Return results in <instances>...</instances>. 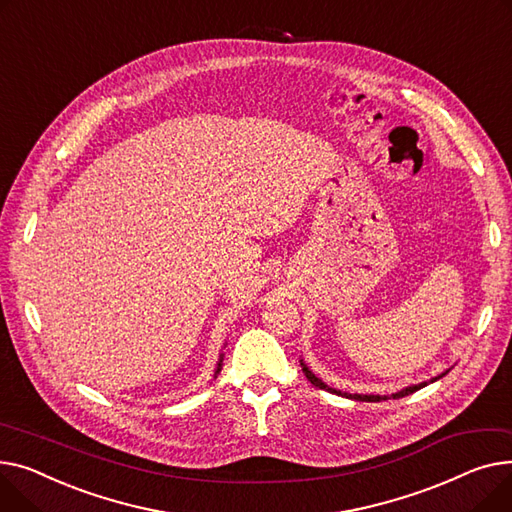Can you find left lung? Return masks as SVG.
<instances>
[{"instance_id": "obj_1", "label": "left lung", "mask_w": 512, "mask_h": 512, "mask_svg": "<svg viewBox=\"0 0 512 512\" xmlns=\"http://www.w3.org/2000/svg\"><path fill=\"white\" fill-rule=\"evenodd\" d=\"M302 370H304V374H306V378L314 384V386H318V388H324V390H328V393H335V395H341V397H347V399H355V401H366V403H378V401H386V399H403V397H407V395H411V393H415V390H419V388H424V386H428V382H422V384H413V386H407V388H403V390H399V393H395V395H390V397H386V395H349V393H341V390H335V388H330V386H326L320 378H316L314 374H312V370L304 364V359H302ZM446 374V372H444ZM444 374H440V376H436V378H432L430 382H436L438 378H442Z\"/></svg>"}]
</instances>
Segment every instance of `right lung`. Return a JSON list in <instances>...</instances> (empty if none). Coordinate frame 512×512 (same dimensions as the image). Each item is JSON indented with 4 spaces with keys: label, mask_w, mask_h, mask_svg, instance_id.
<instances>
[{
    "label": "right lung",
    "mask_w": 512,
    "mask_h": 512,
    "mask_svg": "<svg viewBox=\"0 0 512 512\" xmlns=\"http://www.w3.org/2000/svg\"><path fill=\"white\" fill-rule=\"evenodd\" d=\"M221 366H223V355L219 357V364H217V372H215V376L221 372Z\"/></svg>",
    "instance_id": "1"
}]
</instances>
